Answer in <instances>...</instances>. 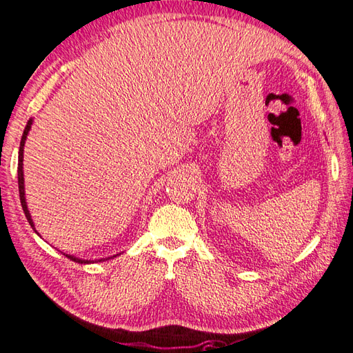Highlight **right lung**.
I'll use <instances>...</instances> for the list:
<instances>
[{
    "label": "right lung",
    "mask_w": 353,
    "mask_h": 353,
    "mask_svg": "<svg viewBox=\"0 0 353 353\" xmlns=\"http://www.w3.org/2000/svg\"><path fill=\"white\" fill-rule=\"evenodd\" d=\"M31 125H32V119H30L27 121V126L26 129H23V134H22V138H21V145H19V157H18V185H19V196H21V204H22V209H23V214H26L27 219L30 225L32 227V230H36L34 227V223H32L31 219V215H30V210H28V206H27V200H26V185H23V145H26V141H27V135L30 132L31 129ZM39 234V233H37ZM121 252L116 254V256H110V257H105V259H97V260H85V259H79V257H75V256H70V254H64L65 257L73 260V261H78V263H94V261H105V260H110V259H114L120 256Z\"/></svg>",
    "instance_id": "1"
}]
</instances>
